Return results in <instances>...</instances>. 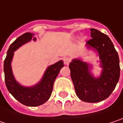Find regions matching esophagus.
<instances>
[{
	"mask_svg": "<svg viewBox=\"0 0 123 123\" xmlns=\"http://www.w3.org/2000/svg\"><path fill=\"white\" fill-rule=\"evenodd\" d=\"M70 62H71V59L69 58H64V63L65 65H67L68 66Z\"/></svg>",
	"mask_w": 123,
	"mask_h": 123,
	"instance_id": "esophagus-1",
	"label": "esophagus"
}]
</instances>
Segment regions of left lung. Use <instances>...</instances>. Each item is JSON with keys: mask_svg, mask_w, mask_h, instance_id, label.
<instances>
[{"mask_svg": "<svg viewBox=\"0 0 123 123\" xmlns=\"http://www.w3.org/2000/svg\"><path fill=\"white\" fill-rule=\"evenodd\" d=\"M90 31L92 38L87 43L98 51L103 68L100 77L94 78L88 64L79 59H74L69 67L77 97L87 102H98L107 99L115 88L120 74V60L110 38L97 29Z\"/></svg>", "mask_w": 123, "mask_h": 123, "instance_id": "left-lung-1", "label": "left lung"}]
</instances>
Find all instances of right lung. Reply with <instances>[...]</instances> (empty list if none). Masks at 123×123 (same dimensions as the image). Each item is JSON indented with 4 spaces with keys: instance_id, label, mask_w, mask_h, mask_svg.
Here are the masks:
<instances>
[{
    "instance_id": "add662e5",
    "label": "right lung",
    "mask_w": 123,
    "mask_h": 123,
    "mask_svg": "<svg viewBox=\"0 0 123 123\" xmlns=\"http://www.w3.org/2000/svg\"><path fill=\"white\" fill-rule=\"evenodd\" d=\"M33 39L36 40L34 34L32 33H25L16 38L10 46L6 57L4 61L5 82L9 92L21 104L36 107L45 103L50 97L53 90V85L59 73L60 69L64 67L62 61L51 65L46 69L41 81L34 87H24L20 85L14 79L11 69V60L13 52L24 43Z\"/></svg>"
}]
</instances>
